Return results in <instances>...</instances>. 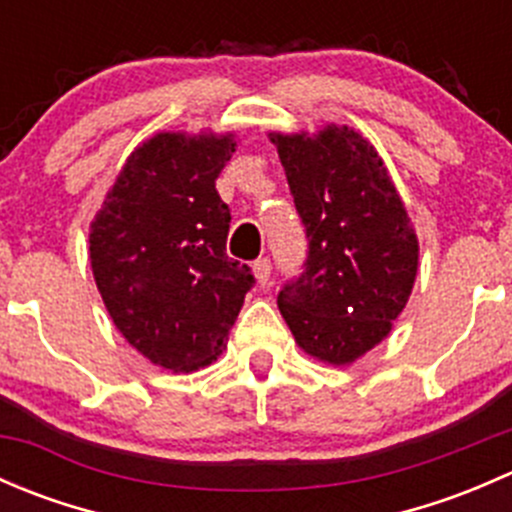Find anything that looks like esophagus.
Returning a JSON list of instances; mask_svg holds the SVG:
<instances>
[{
    "mask_svg": "<svg viewBox=\"0 0 512 512\" xmlns=\"http://www.w3.org/2000/svg\"><path fill=\"white\" fill-rule=\"evenodd\" d=\"M252 272H255L257 285L265 287L267 282H270V275H272V262L267 260V257H260V260L252 262Z\"/></svg>",
    "mask_w": 512,
    "mask_h": 512,
    "instance_id": "34e87169",
    "label": "esophagus"
}]
</instances>
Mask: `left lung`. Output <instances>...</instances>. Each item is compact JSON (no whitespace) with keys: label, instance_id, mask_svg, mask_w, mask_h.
Masks as SVG:
<instances>
[{"label":"left lung","instance_id":"left-lung-1","mask_svg":"<svg viewBox=\"0 0 512 512\" xmlns=\"http://www.w3.org/2000/svg\"><path fill=\"white\" fill-rule=\"evenodd\" d=\"M307 230L304 272L277 297L294 342L344 366L389 337L418 270V240L384 160L361 133H270Z\"/></svg>","mask_w":512,"mask_h":512}]
</instances>
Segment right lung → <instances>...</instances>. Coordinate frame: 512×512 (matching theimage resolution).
<instances>
[{
  "label": "right lung",
  "mask_w": 512,
  "mask_h": 512,
  "mask_svg": "<svg viewBox=\"0 0 512 512\" xmlns=\"http://www.w3.org/2000/svg\"><path fill=\"white\" fill-rule=\"evenodd\" d=\"M232 133H156L128 156L89 232L91 270L118 332L153 364L218 359L255 285L227 257L230 208L215 190Z\"/></svg>",
  "instance_id": "right-lung-1"
}]
</instances>
